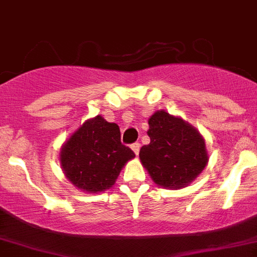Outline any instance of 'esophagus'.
Returning a JSON list of instances; mask_svg holds the SVG:
<instances>
[{"mask_svg": "<svg viewBox=\"0 0 257 257\" xmlns=\"http://www.w3.org/2000/svg\"><path fill=\"white\" fill-rule=\"evenodd\" d=\"M131 148H132V150H133V152H135L136 155H139L140 149H141V144H139V142H136V144H133V145L131 146Z\"/></svg>", "mask_w": 257, "mask_h": 257, "instance_id": "1", "label": "esophagus"}]
</instances>
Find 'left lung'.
<instances>
[{
    "instance_id": "left-lung-1",
    "label": "left lung",
    "mask_w": 257,
    "mask_h": 257,
    "mask_svg": "<svg viewBox=\"0 0 257 257\" xmlns=\"http://www.w3.org/2000/svg\"><path fill=\"white\" fill-rule=\"evenodd\" d=\"M150 144L140 150V161L157 185L182 189L208 165L205 140L182 117L155 111L149 118Z\"/></svg>"
}]
</instances>
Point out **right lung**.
Wrapping results in <instances>:
<instances>
[{"label":"right lung","instance_id":"right-lung-1","mask_svg":"<svg viewBox=\"0 0 257 257\" xmlns=\"http://www.w3.org/2000/svg\"><path fill=\"white\" fill-rule=\"evenodd\" d=\"M135 153L120 141V128L103 116L88 118L60 150V166L66 179L87 193H99L115 184Z\"/></svg>","mask_w":257,"mask_h":257}]
</instances>
